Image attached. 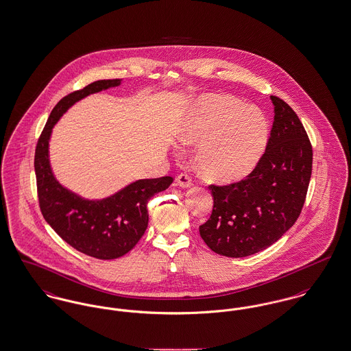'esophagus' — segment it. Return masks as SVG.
<instances>
[{
    "instance_id": "esophagus-1",
    "label": "esophagus",
    "mask_w": 351,
    "mask_h": 351,
    "mask_svg": "<svg viewBox=\"0 0 351 351\" xmlns=\"http://www.w3.org/2000/svg\"><path fill=\"white\" fill-rule=\"evenodd\" d=\"M176 184L182 188H189L192 185V180L191 178L186 175V173H180L178 178H176Z\"/></svg>"
}]
</instances>
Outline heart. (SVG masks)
<instances>
[{
    "mask_svg": "<svg viewBox=\"0 0 351 351\" xmlns=\"http://www.w3.org/2000/svg\"><path fill=\"white\" fill-rule=\"evenodd\" d=\"M263 112L226 93L192 101L178 128V139L199 145L193 163L205 180L230 184L245 179L261 160L268 141Z\"/></svg>",
    "mask_w": 351,
    "mask_h": 351,
    "instance_id": "heart-1",
    "label": "heart"
}]
</instances>
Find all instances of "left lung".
<instances>
[{"instance_id": "left-lung-1", "label": "left lung", "mask_w": 351, "mask_h": 351, "mask_svg": "<svg viewBox=\"0 0 351 351\" xmlns=\"http://www.w3.org/2000/svg\"><path fill=\"white\" fill-rule=\"evenodd\" d=\"M274 123L263 156L250 175L210 185L213 210L201 238L219 255L243 258L265 250L299 218L312 175V146L292 108L271 96Z\"/></svg>"}]
</instances>
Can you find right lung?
Instances as JSON below:
<instances>
[{"mask_svg":"<svg viewBox=\"0 0 351 351\" xmlns=\"http://www.w3.org/2000/svg\"><path fill=\"white\" fill-rule=\"evenodd\" d=\"M121 83L122 79L99 80L59 101L38 141L34 159L43 217L68 245L97 259H116L133 249L147 229V202L173 182L171 176L139 179L104 199H85L56 179L50 160L53 126L76 102Z\"/></svg>","mask_w":351,"mask_h":351,"instance_id":"obj_1","label":"right lung"}]
</instances>
